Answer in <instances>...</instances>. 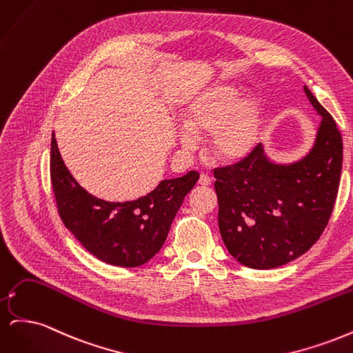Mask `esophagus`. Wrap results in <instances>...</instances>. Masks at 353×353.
Returning <instances> with one entry per match:
<instances>
[{
	"mask_svg": "<svg viewBox=\"0 0 353 353\" xmlns=\"http://www.w3.org/2000/svg\"><path fill=\"white\" fill-rule=\"evenodd\" d=\"M210 183H212V179H210V176H208V175H205V174H201V175H200V179H199V184H200L201 187H208V185H210Z\"/></svg>",
	"mask_w": 353,
	"mask_h": 353,
	"instance_id": "34e87169",
	"label": "esophagus"
}]
</instances>
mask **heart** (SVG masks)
Returning a JSON list of instances; mask_svg holds the SVG:
<instances>
[{
    "mask_svg": "<svg viewBox=\"0 0 353 353\" xmlns=\"http://www.w3.org/2000/svg\"><path fill=\"white\" fill-rule=\"evenodd\" d=\"M237 92L227 85H216L191 101L184 113L185 130L197 137L209 135V152L218 162L237 163L248 157L261 134V108L254 99L236 104ZM187 132L179 137L187 150L194 140Z\"/></svg>",
    "mask_w": 353,
    "mask_h": 353,
    "instance_id": "b5f03b06",
    "label": "heart"
}]
</instances>
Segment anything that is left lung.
Returning a JSON list of instances; mask_svg holds the SVG:
<instances>
[{
  "label": "left lung",
  "instance_id": "1",
  "mask_svg": "<svg viewBox=\"0 0 353 353\" xmlns=\"http://www.w3.org/2000/svg\"><path fill=\"white\" fill-rule=\"evenodd\" d=\"M321 116L311 150L276 163L262 144L234 166L215 169L218 225L232 258L253 270L294 261L321 237L340 184L343 143L336 122L305 85Z\"/></svg>",
  "mask_w": 353,
  "mask_h": 353
}]
</instances>
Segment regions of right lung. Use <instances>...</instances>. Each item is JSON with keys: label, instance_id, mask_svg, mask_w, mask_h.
<instances>
[{"label": "right lung", "instance_id": "obj_1", "mask_svg": "<svg viewBox=\"0 0 353 353\" xmlns=\"http://www.w3.org/2000/svg\"><path fill=\"white\" fill-rule=\"evenodd\" d=\"M50 174L59 215L65 227L95 258L135 268L162 249L176 212L200 175L163 179L144 197L132 201H105L83 190L72 176L51 137Z\"/></svg>", "mask_w": 353, "mask_h": 353}]
</instances>
